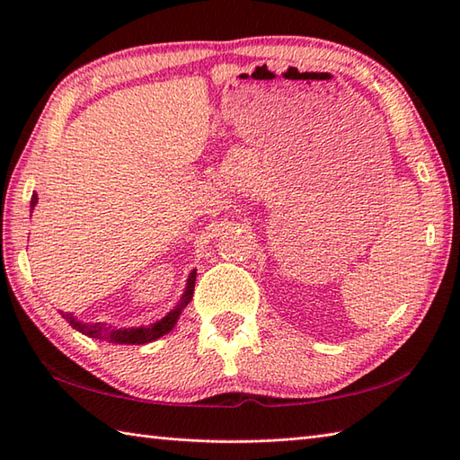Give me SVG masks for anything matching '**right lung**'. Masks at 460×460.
I'll return each instance as SVG.
<instances>
[{
  "instance_id": "1",
  "label": "right lung",
  "mask_w": 460,
  "mask_h": 460,
  "mask_svg": "<svg viewBox=\"0 0 460 460\" xmlns=\"http://www.w3.org/2000/svg\"><path fill=\"white\" fill-rule=\"evenodd\" d=\"M35 205H37V193H33V198H31V211H33ZM195 275H198V272H195V270L190 272L188 282H185V290H183V295H181L178 305H175V308L170 310L168 314H165L162 320L154 322V324H150V326L116 328V326L104 324V322H93V324H91V322H81V320H76L71 314V312H61V314L76 332H81V334L89 336V338L111 341V344H126V346L148 344V341H154V340L165 336L175 324H178L180 314L183 312V308L190 305V300L193 296Z\"/></svg>"
}]
</instances>
